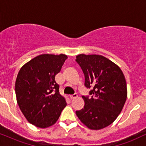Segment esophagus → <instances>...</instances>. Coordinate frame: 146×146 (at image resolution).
<instances>
[{
  "label": "esophagus",
  "mask_w": 146,
  "mask_h": 146,
  "mask_svg": "<svg viewBox=\"0 0 146 146\" xmlns=\"http://www.w3.org/2000/svg\"><path fill=\"white\" fill-rule=\"evenodd\" d=\"M77 97H78V95H77V94H73V95H70L69 98H70V99H71V100H73V99H75V98H77Z\"/></svg>",
  "instance_id": "1"
}]
</instances>
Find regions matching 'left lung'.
<instances>
[{"label": "left lung", "instance_id": "8db88e82", "mask_svg": "<svg viewBox=\"0 0 146 146\" xmlns=\"http://www.w3.org/2000/svg\"><path fill=\"white\" fill-rule=\"evenodd\" d=\"M76 62L84 74V86L89 88V96H82V109L75 112L85 125L100 130L116 119L127 98L124 75L117 65L99 55L80 54Z\"/></svg>", "mask_w": 146, "mask_h": 146}]
</instances>
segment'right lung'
<instances>
[{
  "instance_id": "add662e5",
  "label": "right lung",
  "mask_w": 146,
  "mask_h": 146,
  "mask_svg": "<svg viewBox=\"0 0 146 146\" xmlns=\"http://www.w3.org/2000/svg\"><path fill=\"white\" fill-rule=\"evenodd\" d=\"M66 59L64 54H42L18 72L15 85L18 104L27 121L38 128L54 124L66 106L55 80Z\"/></svg>"
}]
</instances>
